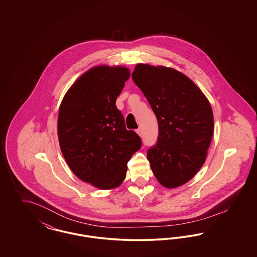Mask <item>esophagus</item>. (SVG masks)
<instances>
[{"instance_id": "obj_1", "label": "esophagus", "mask_w": 257, "mask_h": 257, "mask_svg": "<svg viewBox=\"0 0 257 257\" xmlns=\"http://www.w3.org/2000/svg\"><path fill=\"white\" fill-rule=\"evenodd\" d=\"M137 134L139 135L140 137H142V135H143V131H142V128H139V129H137Z\"/></svg>"}]
</instances>
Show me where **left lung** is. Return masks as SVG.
<instances>
[{"label":"left lung","mask_w":257,"mask_h":257,"mask_svg":"<svg viewBox=\"0 0 257 257\" xmlns=\"http://www.w3.org/2000/svg\"><path fill=\"white\" fill-rule=\"evenodd\" d=\"M154 111L159 135L147 150L151 170L161 185L173 189L191 180L204 164L214 132L207 97L174 68L139 63L132 73Z\"/></svg>","instance_id":"left-lung-1"}]
</instances>
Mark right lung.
Listing matches in <instances>:
<instances>
[{
  "instance_id": "1",
  "label": "right lung",
  "mask_w": 257,
  "mask_h": 257,
  "mask_svg": "<svg viewBox=\"0 0 257 257\" xmlns=\"http://www.w3.org/2000/svg\"><path fill=\"white\" fill-rule=\"evenodd\" d=\"M130 78L125 66L99 65L79 77L61 101L58 137L61 153L82 181L101 190L118 187L127 163L142 147L127 130L116 98Z\"/></svg>"
}]
</instances>
